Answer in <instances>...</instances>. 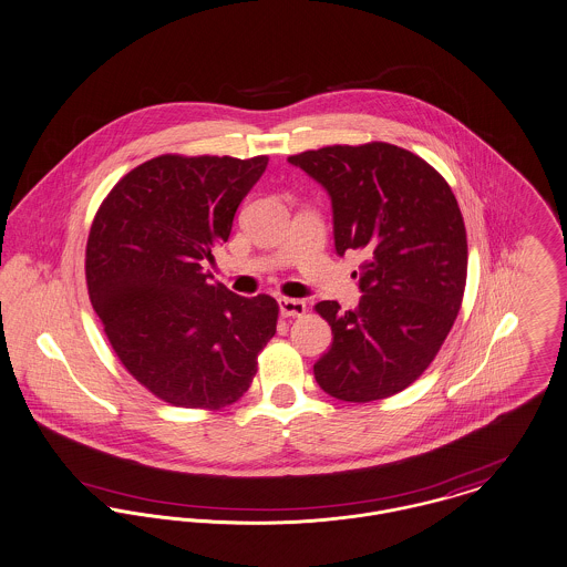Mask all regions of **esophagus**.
I'll return each mask as SVG.
<instances>
[{
	"label": "esophagus",
	"instance_id": "obj_1",
	"mask_svg": "<svg viewBox=\"0 0 567 567\" xmlns=\"http://www.w3.org/2000/svg\"><path fill=\"white\" fill-rule=\"evenodd\" d=\"M278 306L282 317H302L306 312V305L302 300H293V298H278Z\"/></svg>",
	"mask_w": 567,
	"mask_h": 567
}]
</instances>
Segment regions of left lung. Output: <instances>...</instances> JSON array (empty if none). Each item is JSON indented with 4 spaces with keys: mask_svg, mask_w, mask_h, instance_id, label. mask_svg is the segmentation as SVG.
<instances>
[{
    "mask_svg": "<svg viewBox=\"0 0 567 567\" xmlns=\"http://www.w3.org/2000/svg\"><path fill=\"white\" fill-rule=\"evenodd\" d=\"M289 164L330 194L337 255H364L358 306H315L332 328L315 380L341 401L386 399L423 375L460 312L468 244L457 200L425 159L386 142L323 146Z\"/></svg>",
    "mask_w": 567,
    "mask_h": 567,
    "instance_id": "left-lung-1",
    "label": "left lung"
}]
</instances>
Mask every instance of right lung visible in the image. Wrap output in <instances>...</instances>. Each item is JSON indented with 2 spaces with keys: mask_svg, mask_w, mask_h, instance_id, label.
<instances>
[{
  "mask_svg": "<svg viewBox=\"0 0 567 567\" xmlns=\"http://www.w3.org/2000/svg\"><path fill=\"white\" fill-rule=\"evenodd\" d=\"M267 162L159 155L123 176L92 219V308L125 369L171 405L235 403L276 334L274 298L235 296L203 267Z\"/></svg>",
  "mask_w": 567,
  "mask_h": 567,
  "instance_id": "obj_1",
  "label": "right lung"
}]
</instances>
